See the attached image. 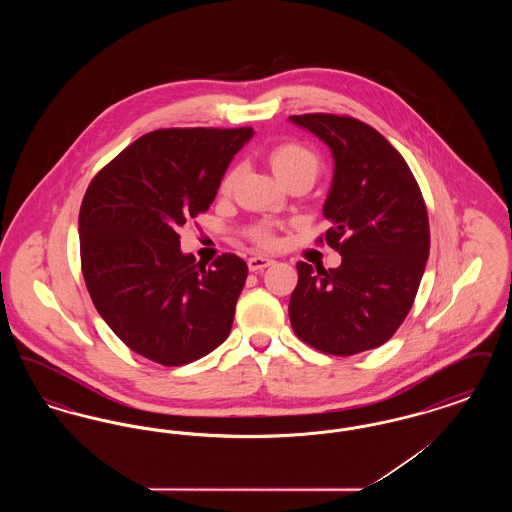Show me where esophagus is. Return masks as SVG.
<instances>
[{
	"label": "esophagus",
	"instance_id": "34e87169",
	"mask_svg": "<svg viewBox=\"0 0 512 512\" xmlns=\"http://www.w3.org/2000/svg\"><path fill=\"white\" fill-rule=\"evenodd\" d=\"M270 263H272V259H267V257H251V259L247 261V267H249L251 272H261V270L267 268Z\"/></svg>",
	"mask_w": 512,
	"mask_h": 512
}]
</instances>
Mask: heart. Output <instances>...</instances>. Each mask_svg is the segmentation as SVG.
Here are the masks:
<instances>
[{
  "label": "heart",
  "mask_w": 512,
  "mask_h": 512,
  "mask_svg": "<svg viewBox=\"0 0 512 512\" xmlns=\"http://www.w3.org/2000/svg\"><path fill=\"white\" fill-rule=\"evenodd\" d=\"M268 163L272 171L276 172V176L286 184H290L293 180H309L313 184L320 172V157L311 147L299 142H284L272 147L268 153ZM238 174H240L238 167H232L230 171H226L220 182V194H232ZM247 236L255 244L263 247H272L276 244L274 228L265 220L249 226Z\"/></svg>",
  "instance_id": "1"
}]
</instances>
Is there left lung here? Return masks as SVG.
Returning a JSON list of instances; mask_svg holds the SVG:
<instances>
[{
    "label": "left lung",
    "instance_id": "8db88e82",
    "mask_svg": "<svg viewBox=\"0 0 512 512\" xmlns=\"http://www.w3.org/2000/svg\"><path fill=\"white\" fill-rule=\"evenodd\" d=\"M290 121L332 151L322 209L332 228L318 244L341 255L328 270L297 263L290 322L299 340L349 357L386 343L409 315L430 253L428 211L407 161L366 122L330 113Z\"/></svg>",
    "mask_w": 512,
    "mask_h": 512
}]
</instances>
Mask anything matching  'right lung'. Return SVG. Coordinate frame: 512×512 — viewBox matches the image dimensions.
Masks as SVG:
<instances>
[{
    "label": "right lung",
    "mask_w": 512,
    "mask_h": 512,
    "mask_svg": "<svg viewBox=\"0 0 512 512\" xmlns=\"http://www.w3.org/2000/svg\"><path fill=\"white\" fill-rule=\"evenodd\" d=\"M253 128H163L138 138L90 182L78 215L80 263L101 318L134 353L194 363L228 338L247 265L211 267L180 251L178 230L205 213Z\"/></svg>",
    "instance_id": "right-lung-1"
}]
</instances>
